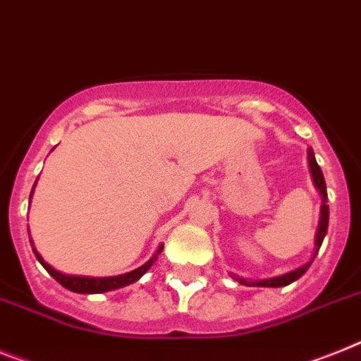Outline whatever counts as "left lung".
Returning <instances> with one entry per match:
<instances>
[{
    "label": "left lung",
    "mask_w": 361,
    "mask_h": 361,
    "mask_svg": "<svg viewBox=\"0 0 361 361\" xmlns=\"http://www.w3.org/2000/svg\"><path fill=\"white\" fill-rule=\"evenodd\" d=\"M307 159H309V168H310V175H312L314 186H316V190H318L319 195H322V206H319V223H318V230H316V235H314V254H312V257H310V259L307 261L305 264L298 267L295 270H290V272L283 274V276L270 277V279L248 281V279H245V277L233 276V274H232L233 279L241 283V285H246V286H272V288L290 285V283H294L295 279H300V277L303 276L307 270H309V267L312 264L314 257L318 255L319 246H322L323 239H325V235H327V228H329V204H327L329 197H327V186H325V178H323L322 168H319L318 162H316V157H314L312 147H310V149H307Z\"/></svg>",
    "instance_id": "1"
}]
</instances>
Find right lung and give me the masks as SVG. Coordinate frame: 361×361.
Segmentation results:
<instances>
[{
    "label": "right lung",
    "instance_id": "obj_1",
    "mask_svg": "<svg viewBox=\"0 0 361 361\" xmlns=\"http://www.w3.org/2000/svg\"><path fill=\"white\" fill-rule=\"evenodd\" d=\"M36 183H38V180H36ZM36 183H34V186H36ZM34 186H32V192H30V199H32ZM162 248H164V245H160L159 248H157L155 254L151 255L149 259H147L142 267H138V269L131 270V272L120 274V276H111V277H89V276H69V274L58 272L56 269H52L47 261H43V257L38 254V250H36L32 245L34 255H36V259L43 264V269L47 270V272L51 274V276L54 277L61 286H66L67 290L76 292V294H102V292L116 290V288H122V286H128L131 285V283L138 281V279H140V277L151 269V264L155 263L159 254L162 252Z\"/></svg>",
    "mask_w": 361,
    "mask_h": 361
}]
</instances>
